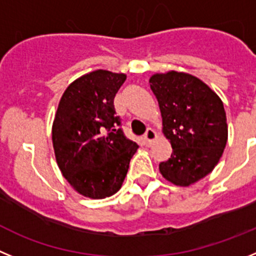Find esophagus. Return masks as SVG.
<instances>
[{
	"mask_svg": "<svg viewBox=\"0 0 256 256\" xmlns=\"http://www.w3.org/2000/svg\"><path fill=\"white\" fill-rule=\"evenodd\" d=\"M156 132L153 130V128H148L146 130V132H145L144 135V142H145V145H148V146H150L152 144H153L154 142H156Z\"/></svg>",
	"mask_w": 256,
	"mask_h": 256,
	"instance_id": "34e87169",
	"label": "esophagus"
}]
</instances>
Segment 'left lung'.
Returning a JSON list of instances; mask_svg holds the SVG:
<instances>
[{"label": "left lung", "mask_w": 256, "mask_h": 256, "mask_svg": "<svg viewBox=\"0 0 256 256\" xmlns=\"http://www.w3.org/2000/svg\"><path fill=\"white\" fill-rule=\"evenodd\" d=\"M150 89L162 114L163 134L171 142V158L160 172L176 186H190L210 174L220 162L228 138L220 96L188 72L154 74Z\"/></svg>", "instance_id": "obj_1"}]
</instances>
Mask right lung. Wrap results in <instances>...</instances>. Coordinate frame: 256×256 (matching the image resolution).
Masks as SVG:
<instances>
[{
  "label": "right lung",
  "mask_w": 256,
  "mask_h": 256,
  "mask_svg": "<svg viewBox=\"0 0 256 256\" xmlns=\"http://www.w3.org/2000/svg\"><path fill=\"white\" fill-rule=\"evenodd\" d=\"M125 74L96 70L78 78L60 100L52 125L62 176L79 194L104 199L122 186L139 145L124 135L114 100Z\"/></svg>",
  "instance_id": "obj_1"
}]
</instances>
